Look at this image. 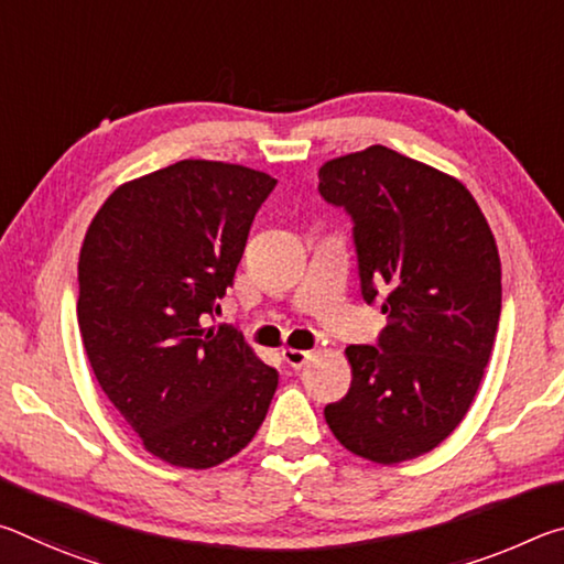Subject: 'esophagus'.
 <instances>
[{"instance_id":"34e87169","label":"esophagus","mask_w":564,"mask_h":564,"mask_svg":"<svg viewBox=\"0 0 564 564\" xmlns=\"http://www.w3.org/2000/svg\"><path fill=\"white\" fill-rule=\"evenodd\" d=\"M281 356L291 368H303L305 362L313 358V352L311 350H299V348H283Z\"/></svg>"}]
</instances>
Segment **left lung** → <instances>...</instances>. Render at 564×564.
Returning <instances> with one entry per match:
<instances>
[{
	"instance_id": "8db88e82",
	"label": "left lung",
	"mask_w": 564,
	"mask_h": 564,
	"mask_svg": "<svg viewBox=\"0 0 564 564\" xmlns=\"http://www.w3.org/2000/svg\"><path fill=\"white\" fill-rule=\"evenodd\" d=\"M318 191L356 221L362 299L386 295L376 346H348V395L323 410L352 455L413 460L451 435L482 383L502 303L500 253L463 181L388 147L326 161Z\"/></svg>"
}]
</instances>
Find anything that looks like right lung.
Wrapping results in <instances>:
<instances>
[{
    "mask_svg": "<svg viewBox=\"0 0 564 564\" xmlns=\"http://www.w3.org/2000/svg\"><path fill=\"white\" fill-rule=\"evenodd\" d=\"M275 186L263 171L184 159L123 181L79 253V330L94 376L159 460L208 470L259 433L279 373L221 311L248 228Z\"/></svg>",
    "mask_w": 564,
    "mask_h": 564,
    "instance_id": "1",
    "label": "right lung"
}]
</instances>
